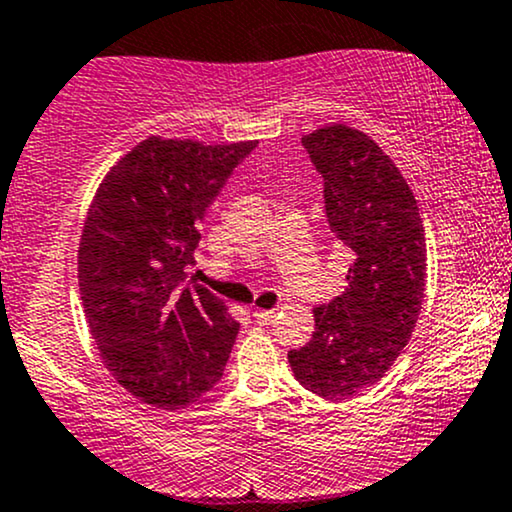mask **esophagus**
<instances>
[{
  "label": "esophagus",
  "mask_w": 512,
  "mask_h": 512,
  "mask_svg": "<svg viewBox=\"0 0 512 512\" xmlns=\"http://www.w3.org/2000/svg\"><path fill=\"white\" fill-rule=\"evenodd\" d=\"M254 319L258 324H271L275 319V309H254Z\"/></svg>",
  "instance_id": "34e87169"
}]
</instances>
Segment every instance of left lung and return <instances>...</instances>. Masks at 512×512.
<instances>
[{
	"label": "left lung",
	"mask_w": 512,
	"mask_h": 512,
	"mask_svg": "<svg viewBox=\"0 0 512 512\" xmlns=\"http://www.w3.org/2000/svg\"><path fill=\"white\" fill-rule=\"evenodd\" d=\"M302 145L350 266L346 292L314 307L312 341L287 360L309 392L341 399L380 380L409 341L426 290V229L409 183L365 132L326 125Z\"/></svg>",
	"instance_id": "8db88e82"
}]
</instances>
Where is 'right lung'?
I'll use <instances>...</instances> for the list:
<instances>
[{"instance_id":"add662e5","label":"right lung","mask_w":512,"mask_h":512,"mask_svg":"<svg viewBox=\"0 0 512 512\" xmlns=\"http://www.w3.org/2000/svg\"><path fill=\"white\" fill-rule=\"evenodd\" d=\"M256 145L149 137L108 171L86 215L79 292L91 336L113 377L157 409H186L222 380L239 324L186 268L200 220Z\"/></svg>"}]
</instances>
